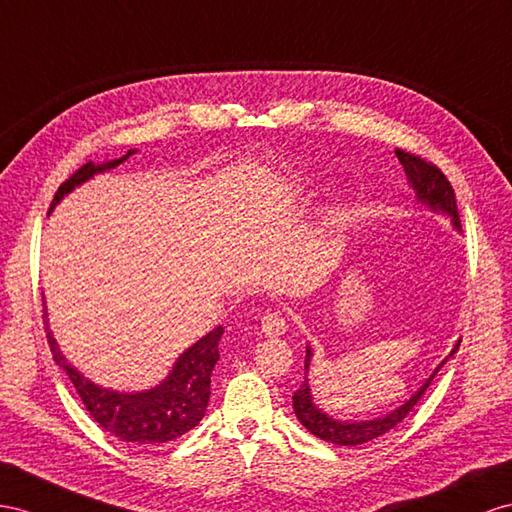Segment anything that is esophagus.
Returning <instances> with one entry per match:
<instances>
[{
    "label": "esophagus",
    "mask_w": 512,
    "mask_h": 512,
    "mask_svg": "<svg viewBox=\"0 0 512 512\" xmlns=\"http://www.w3.org/2000/svg\"><path fill=\"white\" fill-rule=\"evenodd\" d=\"M287 329V320L281 311H268L264 318H261V331L268 337H279Z\"/></svg>",
    "instance_id": "1"
}]
</instances>
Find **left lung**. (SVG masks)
I'll list each match as a JSON object with an SVG mask.
<instances>
[{
    "instance_id": "8db88e82",
    "label": "left lung",
    "mask_w": 512,
    "mask_h": 512,
    "mask_svg": "<svg viewBox=\"0 0 512 512\" xmlns=\"http://www.w3.org/2000/svg\"><path fill=\"white\" fill-rule=\"evenodd\" d=\"M396 155L400 164L404 166V173L409 177V183L413 186V190L417 192V199L426 203L432 212H439L452 218V225L456 231H461V218H458V207H456V196H454V188L450 186L448 177L441 173V168H437L435 164H430L426 160H422L419 155L406 153L402 149H396ZM461 346L458 342L454 346V350L450 352V357ZM309 361H311V348L307 346V357H305V370H309ZM448 361V359H445ZM443 361V363H445ZM443 363L439 368L430 374L428 381L419 387L413 396L406 400L402 406H398L396 411H391L383 417L376 419H368V422H339V419H333L331 415L322 413L316 404H313L311 391H309V383L305 376V383L300 385L298 391H294V413L298 417V422L303 424L311 435H316L324 441L335 443V445H359V443H368L376 437L385 435L393 426H398L402 419L413 411V406L419 402V398L424 396L428 385L432 383V378L443 368Z\"/></svg>"
}]
</instances>
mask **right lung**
<instances>
[{"label": "right lung", "mask_w": 512, "mask_h": 512, "mask_svg": "<svg viewBox=\"0 0 512 512\" xmlns=\"http://www.w3.org/2000/svg\"><path fill=\"white\" fill-rule=\"evenodd\" d=\"M131 153L136 151H127V155L119 157V160H112L106 164L88 162L82 168H77L58 188L54 201H51L49 214L51 209L64 199V194H69L75 186H80V183H84L93 175L119 166ZM220 337L222 326H216L214 331H209L205 337H201L199 342L183 352L173 365V372H170L166 376V381L157 387L136 393H121L90 383L82 372H77L73 365L64 359L47 324V342L51 348V355H54V361L60 368L67 372L69 381L73 383L77 396L82 398L90 417H93L103 430L110 432L112 437L134 445L168 443L181 435H186L188 430H192L201 422L209 402V378H212L214 365L220 359Z\"/></svg>", "instance_id": "right-lung-1"}]
</instances>
